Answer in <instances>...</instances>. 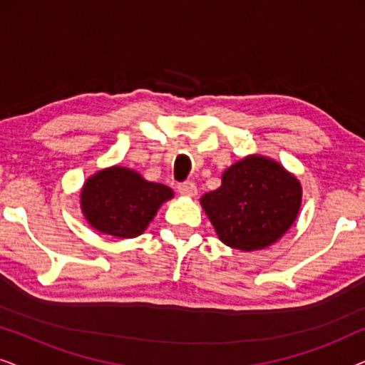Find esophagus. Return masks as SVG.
<instances>
[{
	"instance_id": "1",
	"label": "esophagus",
	"mask_w": 365,
	"mask_h": 365,
	"mask_svg": "<svg viewBox=\"0 0 365 365\" xmlns=\"http://www.w3.org/2000/svg\"><path fill=\"white\" fill-rule=\"evenodd\" d=\"M178 191L181 196H186V197H194L197 194V187L196 184L191 182V181H186V182H181L178 186Z\"/></svg>"
}]
</instances>
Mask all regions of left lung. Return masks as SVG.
I'll return each mask as SVG.
<instances>
[{"label": "left lung", "mask_w": 365, "mask_h": 365, "mask_svg": "<svg viewBox=\"0 0 365 365\" xmlns=\"http://www.w3.org/2000/svg\"><path fill=\"white\" fill-rule=\"evenodd\" d=\"M301 202L299 179L261 154H249L229 166L221 186L201 197L219 239L246 252L277 242L296 221Z\"/></svg>", "instance_id": "obj_1"}]
</instances>
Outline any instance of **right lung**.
I'll return each instance as SVG.
<instances>
[{"label":"right lung","instance_id":"1","mask_svg":"<svg viewBox=\"0 0 365 365\" xmlns=\"http://www.w3.org/2000/svg\"><path fill=\"white\" fill-rule=\"evenodd\" d=\"M174 197L171 187L144 179L134 169H99L81 187V212L94 231L119 239L146 231L158 209Z\"/></svg>","mask_w":365,"mask_h":365}]
</instances>
